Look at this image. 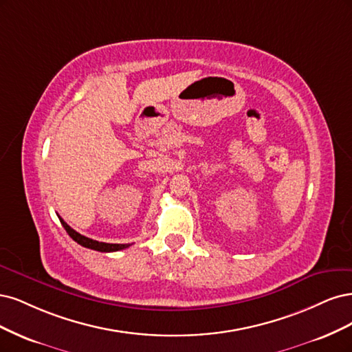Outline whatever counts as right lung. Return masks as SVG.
I'll list each match as a JSON object with an SVG mask.
<instances>
[{
  "instance_id": "right-lung-1",
  "label": "right lung",
  "mask_w": 352,
  "mask_h": 352,
  "mask_svg": "<svg viewBox=\"0 0 352 352\" xmlns=\"http://www.w3.org/2000/svg\"><path fill=\"white\" fill-rule=\"evenodd\" d=\"M60 218V217H58ZM60 222L61 225L64 226V230L67 231V234H69L73 240L80 244L86 248H92V250H96V252H104V253H109V252H118V250H124V248L130 247V244H109V243H99L96 240H92V238H87L82 234H78L77 231H74L70 225H67L61 218H60Z\"/></svg>"
}]
</instances>
